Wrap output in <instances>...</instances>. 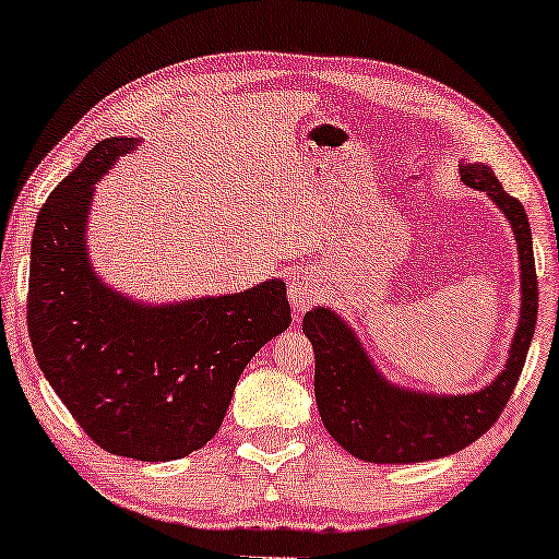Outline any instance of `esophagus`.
Here are the masks:
<instances>
[{"label":"esophagus","mask_w":559,"mask_h":559,"mask_svg":"<svg viewBox=\"0 0 559 559\" xmlns=\"http://www.w3.org/2000/svg\"><path fill=\"white\" fill-rule=\"evenodd\" d=\"M287 295H289V305H293V310L300 316V312L312 308V305L320 300V285L310 272H297L295 277L289 280Z\"/></svg>","instance_id":"1"}]
</instances>
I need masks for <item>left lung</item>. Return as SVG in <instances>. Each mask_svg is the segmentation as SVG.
<instances>
[{"label":"left lung","mask_w":559,"mask_h":559,"mask_svg":"<svg viewBox=\"0 0 559 559\" xmlns=\"http://www.w3.org/2000/svg\"><path fill=\"white\" fill-rule=\"evenodd\" d=\"M461 180L496 203L514 231L522 270V310L503 371L473 394H427L396 386L377 371L358 335L328 308L305 312L302 333L316 350V402L325 430L366 463H423L453 455L491 427L514 394L537 325V270L524 205L484 163L461 165Z\"/></svg>","instance_id":"1"}]
</instances>
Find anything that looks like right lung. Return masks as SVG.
Listing matches in <instances>:
<instances>
[{
	"label": "right lung",
	"mask_w": 559,
	"mask_h": 559,
	"mask_svg": "<svg viewBox=\"0 0 559 559\" xmlns=\"http://www.w3.org/2000/svg\"><path fill=\"white\" fill-rule=\"evenodd\" d=\"M140 140L109 136L43 203L29 249L27 331L60 402L91 440L134 461H178L224 423L251 356L289 328L287 287L147 305L98 280L86 249L96 182Z\"/></svg>",
	"instance_id": "add662e5"
}]
</instances>
